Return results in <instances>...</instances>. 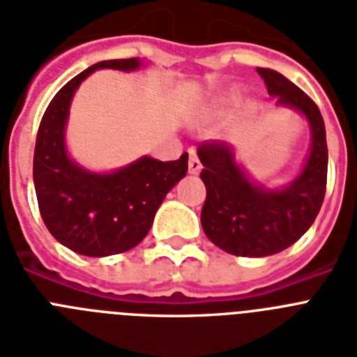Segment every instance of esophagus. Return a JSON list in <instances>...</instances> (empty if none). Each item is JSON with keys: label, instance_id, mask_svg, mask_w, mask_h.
Segmentation results:
<instances>
[{"label": "esophagus", "instance_id": "esophagus-1", "mask_svg": "<svg viewBox=\"0 0 357 357\" xmlns=\"http://www.w3.org/2000/svg\"><path fill=\"white\" fill-rule=\"evenodd\" d=\"M202 170V161L198 159L196 152H190V158H188V172L198 174Z\"/></svg>", "mask_w": 357, "mask_h": 357}]
</instances>
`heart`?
<instances>
[{"label": "heart", "mask_w": 357, "mask_h": 357, "mask_svg": "<svg viewBox=\"0 0 357 357\" xmlns=\"http://www.w3.org/2000/svg\"><path fill=\"white\" fill-rule=\"evenodd\" d=\"M240 97L236 93H231L229 97H225V102L229 104V106H234V104H238Z\"/></svg>", "instance_id": "heart-1"}]
</instances>
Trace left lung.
Wrapping results in <instances>:
<instances>
[{"label": "left lung", "instance_id": "obj_1", "mask_svg": "<svg viewBox=\"0 0 357 357\" xmlns=\"http://www.w3.org/2000/svg\"><path fill=\"white\" fill-rule=\"evenodd\" d=\"M257 73L279 106L306 117L312 146L299 176L286 187L271 190L245 176L227 143L199 144L198 158L204 165L199 176L207 188L202 227L214 245L236 257H269L295 244L314 224L326 190L328 149L317 104L273 69L257 68Z\"/></svg>", "mask_w": 357, "mask_h": 357}]
</instances>
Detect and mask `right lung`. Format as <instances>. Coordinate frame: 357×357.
<instances>
[{"label": "right lung", "mask_w": 357, "mask_h": 357, "mask_svg": "<svg viewBox=\"0 0 357 357\" xmlns=\"http://www.w3.org/2000/svg\"><path fill=\"white\" fill-rule=\"evenodd\" d=\"M139 58L104 60L69 80L49 102L38 128L33 178L45 227L75 253L108 257L135 248L149 234L165 196L183 178L188 153L176 161L144 158L109 174H97L71 161L66 123L73 93L95 69L133 71Z\"/></svg>", "instance_id": "right-lung-1"}]
</instances>
